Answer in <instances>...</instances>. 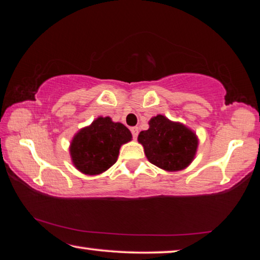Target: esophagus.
<instances>
[{
	"mask_svg": "<svg viewBox=\"0 0 260 260\" xmlns=\"http://www.w3.org/2000/svg\"><path fill=\"white\" fill-rule=\"evenodd\" d=\"M131 132H132V135H133L134 139L138 138V135H139V127H132Z\"/></svg>",
	"mask_w": 260,
	"mask_h": 260,
	"instance_id": "esophagus-1",
	"label": "esophagus"
}]
</instances>
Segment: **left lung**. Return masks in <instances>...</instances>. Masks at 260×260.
Returning a JSON list of instances; mask_svg holds the SVG:
<instances>
[{"mask_svg":"<svg viewBox=\"0 0 260 260\" xmlns=\"http://www.w3.org/2000/svg\"><path fill=\"white\" fill-rule=\"evenodd\" d=\"M148 160L165 171H180L192 161L199 146L196 134L179 122L158 114L149 121V129L139 134Z\"/></svg>","mask_w":260,"mask_h":260,"instance_id":"obj_1","label":"left lung"}]
</instances>
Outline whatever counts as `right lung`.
<instances>
[{"label":"right lung","mask_w":260,"mask_h":260,"mask_svg":"<svg viewBox=\"0 0 260 260\" xmlns=\"http://www.w3.org/2000/svg\"><path fill=\"white\" fill-rule=\"evenodd\" d=\"M131 140L126 126L109 117H100L73 138L70 147L72 161L82 173L100 174L117 161L121 144Z\"/></svg>","instance_id":"1"}]
</instances>
